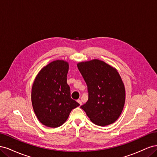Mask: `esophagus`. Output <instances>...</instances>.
Masks as SVG:
<instances>
[{"label":"esophagus","instance_id":"1","mask_svg":"<svg viewBox=\"0 0 157 157\" xmlns=\"http://www.w3.org/2000/svg\"><path fill=\"white\" fill-rule=\"evenodd\" d=\"M77 102H78V103H79V105H80V106L82 105V101H80V99H78V100H77Z\"/></svg>","mask_w":157,"mask_h":157}]
</instances>
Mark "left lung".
Masks as SVG:
<instances>
[{"label": "left lung", "mask_w": 157, "mask_h": 157, "mask_svg": "<svg viewBox=\"0 0 157 157\" xmlns=\"http://www.w3.org/2000/svg\"><path fill=\"white\" fill-rule=\"evenodd\" d=\"M86 83L87 102L80 107L94 124L105 126L120 117L125 103L124 85L117 70L99 59L77 64Z\"/></svg>", "instance_id": "1"}]
</instances>
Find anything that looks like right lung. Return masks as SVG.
I'll list each match as a JSON object with an SVG mask.
<instances>
[{
  "label": "right lung",
  "mask_w": 157,
  "mask_h": 157,
  "mask_svg": "<svg viewBox=\"0 0 157 157\" xmlns=\"http://www.w3.org/2000/svg\"><path fill=\"white\" fill-rule=\"evenodd\" d=\"M69 63L52 61L42 68L33 82L31 101L36 116L42 124L57 128L67 121L72 109L79 103L71 98L67 83Z\"/></svg>",
  "instance_id": "add662e5"
}]
</instances>
